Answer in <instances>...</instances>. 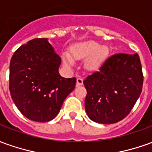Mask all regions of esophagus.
I'll return each mask as SVG.
<instances>
[{"label":"esophagus","instance_id":"1","mask_svg":"<svg viewBox=\"0 0 152 152\" xmlns=\"http://www.w3.org/2000/svg\"><path fill=\"white\" fill-rule=\"evenodd\" d=\"M83 83V78H77V86H80V85H82Z\"/></svg>","mask_w":152,"mask_h":152}]
</instances>
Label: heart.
<instances>
[{
  "label": "heart",
  "instance_id": "heart-1",
  "mask_svg": "<svg viewBox=\"0 0 152 152\" xmlns=\"http://www.w3.org/2000/svg\"><path fill=\"white\" fill-rule=\"evenodd\" d=\"M71 54L74 59H86L85 66L90 70L98 69L108 54V50L105 46H100V45L94 41L78 44L71 48ZM69 54H63V61L66 65L72 66L74 60Z\"/></svg>",
  "mask_w": 152,
  "mask_h": 152
}]
</instances>
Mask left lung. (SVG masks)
<instances>
[{"instance_id": "8db88e82", "label": "left lung", "mask_w": 152, "mask_h": 152, "mask_svg": "<svg viewBox=\"0 0 152 152\" xmlns=\"http://www.w3.org/2000/svg\"><path fill=\"white\" fill-rule=\"evenodd\" d=\"M83 84L87 90L85 110L92 121L102 124L121 121L130 113L142 93L143 74L139 55L110 56Z\"/></svg>"}]
</instances>
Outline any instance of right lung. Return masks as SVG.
Instances as JSON below:
<instances>
[{"label": "right lung", "instance_id": "1", "mask_svg": "<svg viewBox=\"0 0 152 152\" xmlns=\"http://www.w3.org/2000/svg\"><path fill=\"white\" fill-rule=\"evenodd\" d=\"M61 58L45 38H36L15 50L10 64L9 88L15 106L34 122L53 120L69 94L76 78L58 74Z\"/></svg>", "mask_w": 152, "mask_h": 152}]
</instances>
